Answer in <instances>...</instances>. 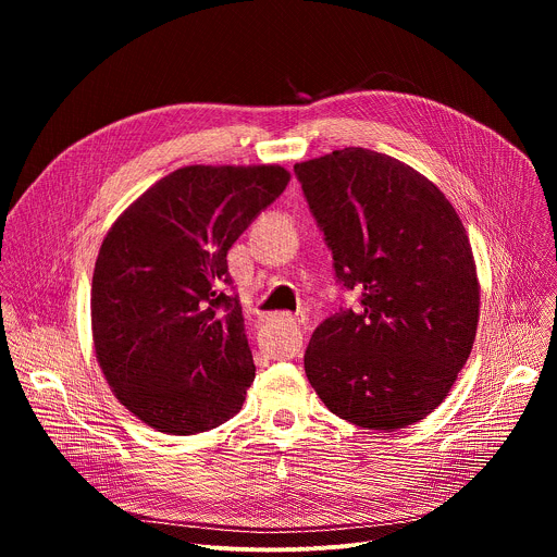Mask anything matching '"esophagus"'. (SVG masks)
Returning <instances> with one entry per match:
<instances>
[{"label": "esophagus", "mask_w": 557, "mask_h": 557, "mask_svg": "<svg viewBox=\"0 0 557 557\" xmlns=\"http://www.w3.org/2000/svg\"><path fill=\"white\" fill-rule=\"evenodd\" d=\"M293 324H297V326H299V329H301V322H293Z\"/></svg>", "instance_id": "obj_1"}]
</instances>
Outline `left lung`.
Listing matches in <instances>:
<instances>
[{
    "label": "left lung",
    "instance_id": "8db88e82",
    "mask_svg": "<svg viewBox=\"0 0 557 557\" xmlns=\"http://www.w3.org/2000/svg\"><path fill=\"white\" fill-rule=\"evenodd\" d=\"M308 207L357 310L310 337L304 368L324 406L366 430L432 414L469 359L481 284L467 231L445 194L392 156L344 147L297 163Z\"/></svg>",
    "mask_w": 557,
    "mask_h": 557
}]
</instances>
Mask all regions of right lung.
Wrapping results in <instances>:
<instances>
[{
	"label": "right lung",
	"mask_w": 557,
	"mask_h": 557,
	"mask_svg": "<svg viewBox=\"0 0 557 557\" xmlns=\"http://www.w3.org/2000/svg\"><path fill=\"white\" fill-rule=\"evenodd\" d=\"M282 165H187L110 226L92 275L97 361L151 430L189 436L243 410L256 379L226 253L288 185Z\"/></svg>",
	"instance_id": "1"
}]
</instances>
